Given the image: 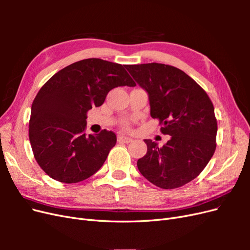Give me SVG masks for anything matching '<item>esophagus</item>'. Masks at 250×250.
<instances>
[{
  "mask_svg": "<svg viewBox=\"0 0 250 250\" xmlns=\"http://www.w3.org/2000/svg\"><path fill=\"white\" fill-rule=\"evenodd\" d=\"M118 141L120 143L128 144V143H131L132 142V139L131 138H128V137H123V135H120V137H118Z\"/></svg>",
  "mask_w": 250,
  "mask_h": 250,
  "instance_id": "obj_1",
  "label": "esophagus"
}]
</instances>
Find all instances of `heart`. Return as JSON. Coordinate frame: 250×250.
I'll return each mask as SVG.
<instances>
[{"label": "heart", "mask_w": 250, "mask_h": 250, "mask_svg": "<svg viewBox=\"0 0 250 250\" xmlns=\"http://www.w3.org/2000/svg\"><path fill=\"white\" fill-rule=\"evenodd\" d=\"M126 126H127V125H126Z\"/></svg>", "instance_id": "1"}]
</instances>
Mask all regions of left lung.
I'll return each mask as SVG.
<instances>
[{
    "label": "left lung",
    "instance_id": "left-lung-1",
    "mask_svg": "<svg viewBox=\"0 0 250 250\" xmlns=\"http://www.w3.org/2000/svg\"><path fill=\"white\" fill-rule=\"evenodd\" d=\"M127 71L149 96L150 116L171 135L163 147L145 140L147 153L138 161L142 175L170 190L197 177L216 150L217 120L204 89L185 72L164 63L129 64Z\"/></svg>",
    "mask_w": 250,
    "mask_h": 250
}]
</instances>
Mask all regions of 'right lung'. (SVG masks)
Listing matches in <instances>:
<instances>
[{
    "label": "right lung",
    "mask_w": 250,
    "mask_h": 250,
    "mask_svg": "<svg viewBox=\"0 0 250 250\" xmlns=\"http://www.w3.org/2000/svg\"><path fill=\"white\" fill-rule=\"evenodd\" d=\"M135 86L124 65L88 58L60 70L32 103L29 140L37 164L60 183L75 184L99 170L116 145L112 131L86 135V113L101 106L109 90Z\"/></svg>",
    "instance_id": "obj_1"
}]
</instances>
